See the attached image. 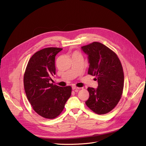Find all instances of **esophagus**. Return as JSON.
<instances>
[{
  "mask_svg": "<svg viewBox=\"0 0 146 146\" xmlns=\"http://www.w3.org/2000/svg\"><path fill=\"white\" fill-rule=\"evenodd\" d=\"M80 87H77V86H72V90H77V89H80Z\"/></svg>",
  "mask_w": 146,
  "mask_h": 146,
  "instance_id": "34e87169",
  "label": "esophagus"
}]
</instances>
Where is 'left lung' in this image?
<instances>
[{
  "label": "left lung",
  "instance_id": "8db88e82",
  "mask_svg": "<svg viewBox=\"0 0 146 146\" xmlns=\"http://www.w3.org/2000/svg\"><path fill=\"white\" fill-rule=\"evenodd\" d=\"M81 48L88 56V74L96 76L98 82L97 89L87 88L89 98L86 104L97 114L108 113L117 105L123 93L124 75L121 62L113 50L101 43L95 41Z\"/></svg>",
  "mask_w": 146,
  "mask_h": 146
}]
</instances>
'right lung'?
I'll list each match as a JSON object with an SVG mask.
<instances>
[{
    "instance_id": "right-lung-1",
    "label": "right lung",
    "mask_w": 146,
    "mask_h": 146,
    "mask_svg": "<svg viewBox=\"0 0 146 146\" xmlns=\"http://www.w3.org/2000/svg\"><path fill=\"white\" fill-rule=\"evenodd\" d=\"M62 50L47 47L36 52L28 62L24 75L28 100L34 110L47 119L58 116L71 95V86L59 87L50 83L56 74L55 56Z\"/></svg>"
}]
</instances>
